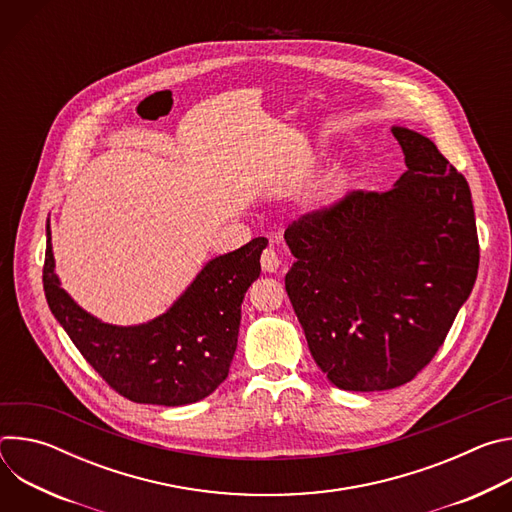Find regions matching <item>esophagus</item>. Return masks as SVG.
<instances>
[{"mask_svg": "<svg viewBox=\"0 0 512 512\" xmlns=\"http://www.w3.org/2000/svg\"><path fill=\"white\" fill-rule=\"evenodd\" d=\"M261 267L265 273H277L281 267V259L275 249H265L261 255Z\"/></svg>", "mask_w": 512, "mask_h": 512, "instance_id": "34e87169", "label": "esophagus"}]
</instances>
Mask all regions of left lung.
<instances>
[{
  "instance_id": "obj_1",
  "label": "left lung",
  "mask_w": 512,
  "mask_h": 512,
  "mask_svg": "<svg viewBox=\"0 0 512 512\" xmlns=\"http://www.w3.org/2000/svg\"><path fill=\"white\" fill-rule=\"evenodd\" d=\"M407 170L387 192H352L283 239L285 291L332 385L387 391L435 356L478 275L466 178L425 135L393 125Z\"/></svg>"
}]
</instances>
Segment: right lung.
Instances as JSON below:
<instances>
[{"label":"right lung","mask_w":512,"mask_h":512,"mask_svg":"<svg viewBox=\"0 0 512 512\" xmlns=\"http://www.w3.org/2000/svg\"><path fill=\"white\" fill-rule=\"evenodd\" d=\"M44 294L50 312L91 367L135 403L178 407L208 397L229 377L241 304L261 273L267 239L210 259L182 296L158 318L115 326L83 310L60 287L46 225Z\"/></svg>","instance_id":"right-lung-1"}]
</instances>
